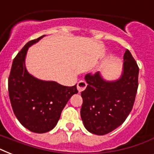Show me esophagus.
Here are the masks:
<instances>
[{
  "mask_svg": "<svg viewBox=\"0 0 154 154\" xmlns=\"http://www.w3.org/2000/svg\"><path fill=\"white\" fill-rule=\"evenodd\" d=\"M77 90L79 92H82L83 90L85 89V88L87 87V83L84 80H81L78 83H77Z\"/></svg>",
  "mask_w": 154,
  "mask_h": 154,
  "instance_id": "34e87169",
  "label": "esophagus"
}]
</instances>
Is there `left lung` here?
<instances>
[{"instance_id":"obj_1","label":"left lung","mask_w":154,"mask_h":154,"mask_svg":"<svg viewBox=\"0 0 154 154\" xmlns=\"http://www.w3.org/2000/svg\"><path fill=\"white\" fill-rule=\"evenodd\" d=\"M123 73L115 82H105L99 72L88 73V83L82 92L81 117L88 131L97 135L107 134L125 121L134 106L138 88L139 68L131 53L124 54Z\"/></svg>"}]
</instances>
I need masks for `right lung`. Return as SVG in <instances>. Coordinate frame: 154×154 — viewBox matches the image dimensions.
Segmentation results:
<instances>
[{
	"instance_id": "obj_1",
	"label": "right lung",
	"mask_w": 154,
	"mask_h": 154,
	"mask_svg": "<svg viewBox=\"0 0 154 154\" xmlns=\"http://www.w3.org/2000/svg\"><path fill=\"white\" fill-rule=\"evenodd\" d=\"M43 37L29 42L17 53L13 59L8 83L14 114L23 126L37 134L53 129L68 101L78 93L77 85L64 86L55 82L38 80L27 72L25 58L28 49Z\"/></svg>"
}]
</instances>
